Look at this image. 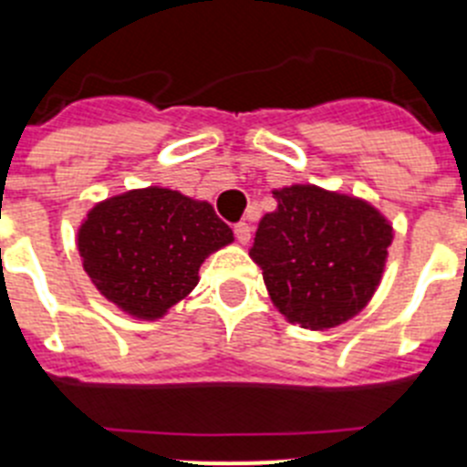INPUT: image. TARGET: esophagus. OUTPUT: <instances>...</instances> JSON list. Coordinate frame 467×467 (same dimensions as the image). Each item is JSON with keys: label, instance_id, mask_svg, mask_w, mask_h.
<instances>
[{"label": "esophagus", "instance_id": "34e87169", "mask_svg": "<svg viewBox=\"0 0 467 467\" xmlns=\"http://www.w3.org/2000/svg\"><path fill=\"white\" fill-rule=\"evenodd\" d=\"M234 234H236L238 243H243V245H245V243L250 241V224H247V222H238V224L234 226Z\"/></svg>", "mask_w": 467, "mask_h": 467}]
</instances>
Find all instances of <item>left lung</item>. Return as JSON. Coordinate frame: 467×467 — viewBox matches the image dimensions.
<instances>
[{
    "label": "left lung",
    "instance_id": "1",
    "mask_svg": "<svg viewBox=\"0 0 467 467\" xmlns=\"http://www.w3.org/2000/svg\"><path fill=\"white\" fill-rule=\"evenodd\" d=\"M250 257L290 323L329 329L360 313L379 287L393 226L360 198L313 184L275 189Z\"/></svg>",
    "mask_w": 467,
    "mask_h": 467
}]
</instances>
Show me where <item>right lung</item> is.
I'll return each mask as SVG.
<instances>
[{
    "instance_id": "obj_1",
    "label": "right lung",
    "mask_w": 467,
    "mask_h": 467,
    "mask_svg": "<svg viewBox=\"0 0 467 467\" xmlns=\"http://www.w3.org/2000/svg\"><path fill=\"white\" fill-rule=\"evenodd\" d=\"M231 241L234 231L213 205L161 187L98 203L77 238L100 295L144 320H156L184 299L205 257Z\"/></svg>"
}]
</instances>
